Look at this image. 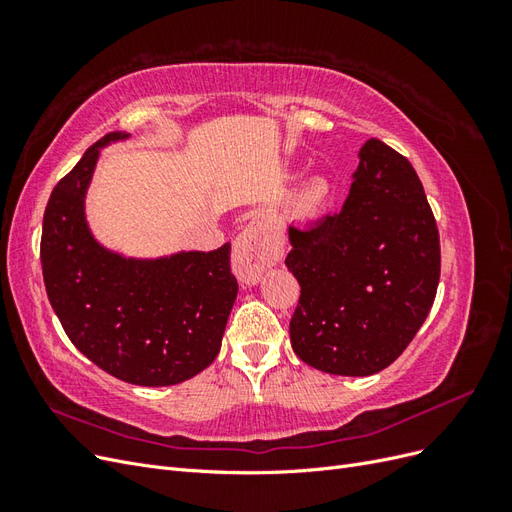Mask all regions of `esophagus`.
Here are the masks:
<instances>
[{
    "label": "esophagus",
    "instance_id": "esophagus-1",
    "mask_svg": "<svg viewBox=\"0 0 512 512\" xmlns=\"http://www.w3.org/2000/svg\"><path fill=\"white\" fill-rule=\"evenodd\" d=\"M280 260L282 245L265 235L256 224H247L232 245V273L245 286L258 284L262 273Z\"/></svg>",
    "mask_w": 512,
    "mask_h": 512
}]
</instances>
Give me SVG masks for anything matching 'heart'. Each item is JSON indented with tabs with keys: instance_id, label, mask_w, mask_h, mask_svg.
I'll return each instance as SVG.
<instances>
[{
	"instance_id": "1",
	"label": "heart",
	"mask_w": 512,
	"mask_h": 512,
	"mask_svg": "<svg viewBox=\"0 0 512 512\" xmlns=\"http://www.w3.org/2000/svg\"><path fill=\"white\" fill-rule=\"evenodd\" d=\"M327 198H329V183H327V179L312 177V179L305 181L301 185L297 194H294L292 211L301 220L314 218V215L324 207V203H327Z\"/></svg>"
}]
</instances>
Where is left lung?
Listing matches in <instances>:
<instances>
[{
	"instance_id": "obj_1",
	"label": "left lung",
	"mask_w": 512,
	"mask_h": 512,
	"mask_svg": "<svg viewBox=\"0 0 512 512\" xmlns=\"http://www.w3.org/2000/svg\"><path fill=\"white\" fill-rule=\"evenodd\" d=\"M301 299L294 354L335 376L389 367L423 327L440 280V239L412 164L378 138L359 151L342 211L288 226Z\"/></svg>"
}]
</instances>
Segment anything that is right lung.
<instances>
[{
    "instance_id": "1",
    "label": "right lung",
    "mask_w": 512,
    "mask_h": 512,
    "mask_svg": "<svg viewBox=\"0 0 512 512\" xmlns=\"http://www.w3.org/2000/svg\"><path fill=\"white\" fill-rule=\"evenodd\" d=\"M128 138L106 134L55 185L42 222V275L61 327L91 363L123 382L170 386L218 356L239 284L230 243L143 258L94 235L87 192L100 151Z\"/></svg>"
}]
</instances>
